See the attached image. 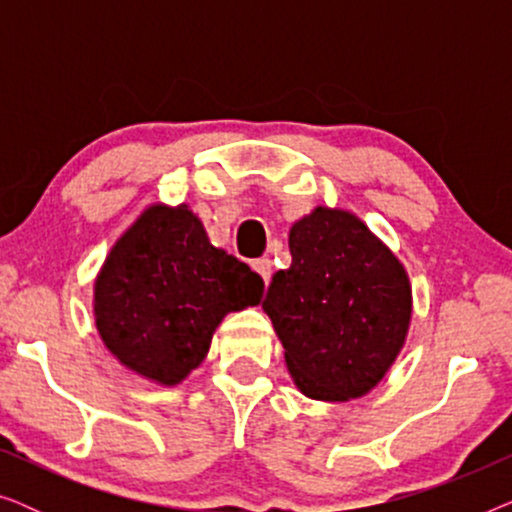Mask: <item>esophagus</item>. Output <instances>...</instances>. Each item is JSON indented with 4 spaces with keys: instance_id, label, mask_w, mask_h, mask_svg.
I'll return each mask as SVG.
<instances>
[{
    "instance_id": "esophagus-1",
    "label": "esophagus",
    "mask_w": 512,
    "mask_h": 512,
    "mask_svg": "<svg viewBox=\"0 0 512 512\" xmlns=\"http://www.w3.org/2000/svg\"><path fill=\"white\" fill-rule=\"evenodd\" d=\"M251 268L258 272V277H261L265 284L270 282V277H272V261H270V258H256V261L251 263Z\"/></svg>"
}]
</instances>
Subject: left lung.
<instances>
[{
	"label": "left lung",
	"instance_id": "obj_1",
	"mask_svg": "<svg viewBox=\"0 0 512 512\" xmlns=\"http://www.w3.org/2000/svg\"><path fill=\"white\" fill-rule=\"evenodd\" d=\"M291 268L279 270L263 310L284 345L296 387L317 401L368 394L401 352L412 291L398 258L363 221L317 207L293 223Z\"/></svg>",
	"mask_w": 512,
	"mask_h": 512
}]
</instances>
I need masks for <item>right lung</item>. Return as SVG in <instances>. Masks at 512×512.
Instances as JSON below:
<instances>
[{"label":"right lung","instance_id":"1","mask_svg":"<svg viewBox=\"0 0 512 512\" xmlns=\"http://www.w3.org/2000/svg\"><path fill=\"white\" fill-rule=\"evenodd\" d=\"M263 279L209 244L186 205H153L114 244L95 282V324L125 368L179 384L228 312L258 305Z\"/></svg>","mask_w":512,"mask_h":512}]
</instances>
